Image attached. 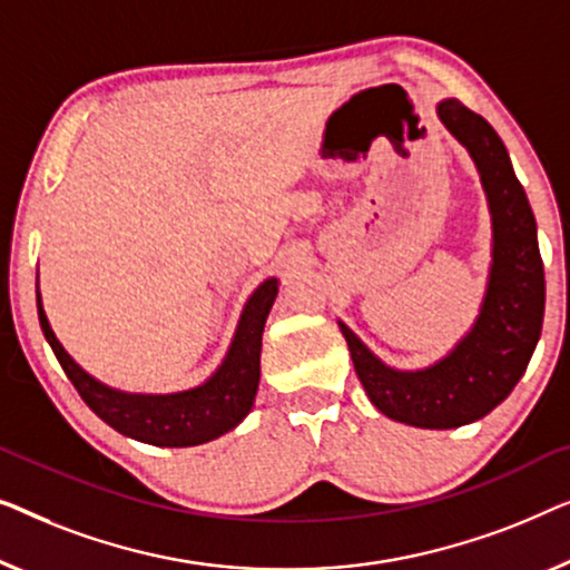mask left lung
I'll list each match as a JSON object with an SVG mask.
<instances>
[{
    "label": "left lung",
    "instance_id": "8db88e82",
    "mask_svg": "<svg viewBox=\"0 0 570 570\" xmlns=\"http://www.w3.org/2000/svg\"><path fill=\"white\" fill-rule=\"evenodd\" d=\"M439 118L475 159L493 214V266L478 323L452 354L421 372L384 366L341 323L358 380L376 411L419 429L464 426L503 403L527 372L544 315L534 214L501 136L460 100L439 102Z\"/></svg>",
    "mask_w": 570,
    "mask_h": 570
}]
</instances>
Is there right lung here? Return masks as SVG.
<instances>
[{
    "mask_svg": "<svg viewBox=\"0 0 570 570\" xmlns=\"http://www.w3.org/2000/svg\"><path fill=\"white\" fill-rule=\"evenodd\" d=\"M276 292V278H268L255 288V294L245 304L243 317H239L235 341H232L224 364L202 387L175 392V395H128V392L110 390L102 382L92 380L56 341L38 292L36 299L38 320H41L48 346L59 358L63 374L75 384L79 397L90 405L98 419L136 442L155 446H196L227 434L250 413L261 382L263 325H266Z\"/></svg>",
    "mask_w": 570,
    "mask_h": 570,
    "instance_id": "obj_1",
    "label": "right lung"
}]
</instances>
